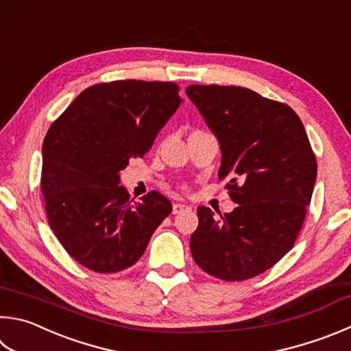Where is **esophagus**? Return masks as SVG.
Listing matches in <instances>:
<instances>
[{
  "label": "esophagus",
  "instance_id": "esophagus-1",
  "mask_svg": "<svg viewBox=\"0 0 351 351\" xmlns=\"http://www.w3.org/2000/svg\"><path fill=\"white\" fill-rule=\"evenodd\" d=\"M189 208H190V207H189V206H186V204L176 202V204H173V215L181 213V212H184V210H189Z\"/></svg>",
  "mask_w": 351,
  "mask_h": 351
}]
</instances>
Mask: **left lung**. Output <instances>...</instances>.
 Returning a JSON list of instances; mask_svg holds the SVG:
<instances>
[{"label":"left lung","mask_w":351,"mask_h":351,"mask_svg":"<svg viewBox=\"0 0 351 351\" xmlns=\"http://www.w3.org/2000/svg\"><path fill=\"white\" fill-rule=\"evenodd\" d=\"M189 98L219 139V180L238 207L218 219L197 207L190 250L222 281H245L271 269L301 232L317 162L295 110L245 87L189 86Z\"/></svg>","instance_id":"1"}]
</instances>
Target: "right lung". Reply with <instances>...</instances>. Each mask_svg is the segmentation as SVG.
<instances>
[{
	"label": "right lung",
	"mask_w": 351,
	"mask_h": 351,
	"mask_svg": "<svg viewBox=\"0 0 351 351\" xmlns=\"http://www.w3.org/2000/svg\"><path fill=\"white\" fill-rule=\"evenodd\" d=\"M181 101L176 82H99L82 90L47 130L44 208L61 245L86 269H129L171 213V202L156 190L135 202L118 184L119 171L150 150Z\"/></svg>",
	"instance_id": "right-lung-1"
}]
</instances>
